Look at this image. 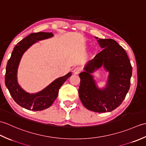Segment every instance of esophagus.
<instances>
[{
	"instance_id": "obj_1",
	"label": "esophagus",
	"mask_w": 146,
	"mask_h": 146,
	"mask_svg": "<svg viewBox=\"0 0 146 146\" xmlns=\"http://www.w3.org/2000/svg\"><path fill=\"white\" fill-rule=\"evenodd\" d=\"M82 68L81 67H79V66L76 67V68H75L73 69V73L74 74H75V75H77V74H78L80 72V71H82Z\"/></svg>"
}]
</instances>
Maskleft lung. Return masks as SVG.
Listing matches in <instances>:
<instances>
[{"label": "left lung", "mask_w": 146, "mask_h": 146, "mask_svg": "<svg viewBox=\"0 0 146 146\" xmlns=\"http://www.w3.org/2000/svg\"><path fill=\"white\" fill-rule=\"evenodd\" d=\"M95 38L103 49L88 62L85 71L79 74V97L89 110L111 111L120 106L127 94L132 68L125 51L115 40ZM102 67L109 72L106 86L102 89L98 87L91 75Z\"/></svg>", "instance_id": "1"}]
</instances>
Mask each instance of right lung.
<instances>
[{
  "mask_svg": "<svg viewBox=\"0 0 146 146\" xmlns=\"http://www.w3.org/2000/svg\"><path fill=\"white\" fill-rule=\"evenodd\" d=\"M53 36L52 33L39 32L30 34L15 46L9 59L5 75V83L14 101L27 110L39 111L46 109L53 104L57 98L59 89L71 76L69 72L66 75L54 80L45 88L36 94H29L21 87L17 82V70L21 58L27 49L33 44Z\"/></svg>",
  "mask_w": 146,
  "mask_h": 146,
  "instance_id": "obj_1",
  "label": "right lung"
}]
</instances>
